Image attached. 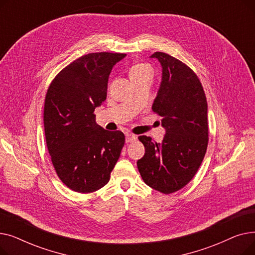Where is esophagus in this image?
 <instances>
[{
	"instance_id": "1",
	"label": "esophagus",
	"mask_w": 255,
	"mask_h": 255,
	"mask_svg": "<svg viewBox=\"0 0 255 255\" xmlns=\"http://www.w3.org/2000/svg\"><path fill=\"white\" fill-rule=\"evenodd\" d=\"M136 136L133 135V134H130V133H127L126 134V143H129V142H132L133 140H135Z\"/></svg>"
}]
</instances>
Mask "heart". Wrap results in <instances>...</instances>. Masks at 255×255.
I'll return each mask as SVG.
<instances>
[{
	"label": "heart",
	"instance_id": "1",
	"mask_svg": "<svg viewBox=\"0 0 255 255\" xmlns=\"http://www.w3.org/2000/svg\"><path fill=\"white\" fill-rule=\"evenodd\" d=\"M145 74H151L153 75V70L149 65L146 64H137L134 65L130 69V77L131 79H135L140 76H143Z\"/></svg>",
	"mask_w": 255,
	"mask_h": 255
}]
</instances>
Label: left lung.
I'll return each mask as SVG.
<instances>
[{
    "instance_id": "8db88e82",
    "label": "left lung",
    "mask_w": 255,
    "mask_h": 255,
    "mask_svg": "<svg viewBox=\"0 0 255 255\" xmlns=\"http://www.w3.org/2000/svg\"><path fill=\"white\" fill-rule=\"evenodd\" d=\"M161 65V83L152 110L162 118L163 141L140 135L144 155L137 160L143 182L169 194L188 184L205 157L208 146V104L196 74L181 61L157 51L150 57Z\"/></svg>"
}]
</instances>
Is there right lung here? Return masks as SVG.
Listing matches in <instances>:
<instances>
[{
    "label": "right lung",
    "instance_id": "add662e5",
    "mask_svg": "<svg viewBox=\"0 0 255 255\" xmlns=\"http://www.w3.org/2000/svg\"><path fill=\"white\" fill-rule=\"evenodd\" d=\"M125 53L95 52L64 68L50 84L44 104V132L51 162L75 192L99 190L110 181L125 135L96 124L94 111L106 99L114 66Z\"/></svg>",
    "mask_w": 255,
    "mask_h": 255
}]
</instances>
